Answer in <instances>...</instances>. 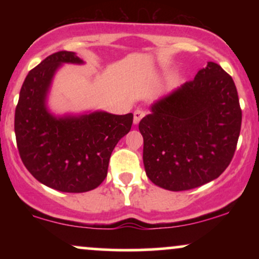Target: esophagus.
<instances>
[{"instance_id":"obj_1","label":"esophagus","mask_w":259,"mask_h":259,"mask_svg":"<svg viewBox=\"0 0 259 259\" xmlns=\"http://www.w3.org/2000/svg\"><path fill=\"white\" fill-rule=\"evenodd\" d=\"M144 117H145V111H142V109H136V111L134 112V124H139L140 120H141Z\"/></svg>"}]
</instances>
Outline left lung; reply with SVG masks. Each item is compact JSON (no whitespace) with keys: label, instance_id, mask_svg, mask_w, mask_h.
Segmentation results:
<instances>
[{"label":"left lung","instance_id":"obj_1","mask_svg":"<svg viewBox=\"0 0 259 259\" xmlns=\"http://www.w3.org/2000/svg\"><path fill=\"white\" fill-rule=\"evenodd\" d=\"M241 120L233 78L208 62L194 80L157 101L140 121L148 179L170 191L217 179L233 159Z\"/></svg>","mask_w":259,"mask_h":259}]
</instances>
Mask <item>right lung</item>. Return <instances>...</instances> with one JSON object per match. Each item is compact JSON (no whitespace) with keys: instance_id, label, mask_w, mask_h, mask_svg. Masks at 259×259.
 Masks as SVG:
<instances>
[{"instance_id":"1","label":"right lung","mask_w":259,"mask_h":259,"mask_svg":"<svg viewBox=\"0 0 259 259\" xmlns=\"http://www.w3.org/2000/svg\"><path fill=\"white\" fill-rule=\"evenodd\" d=\"M62 63H82L75 53H52L29 72L20 89L14 132L23 164L35 179L62 192H86L106 179L111 154L132 129L133 113L95 112L56 118L45 101Z\"/></svg>"}]
</instances>
